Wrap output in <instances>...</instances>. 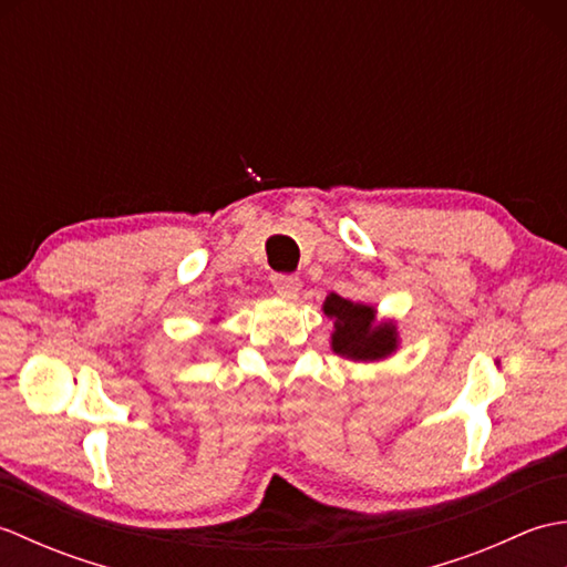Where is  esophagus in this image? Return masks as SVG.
<instances>
[{"label": "esophagus", "mask_w": 567, "mask_h": 567, "mask_svg": "<svg viewBox=\"0 0 567 567\" xmlns=\"http://www.w3.org/2000/svg\"><path fill=\"white\" fill-rule=\"evenodd\" d=\"M275 292L282 299H295L299 292V277L295 275H272Z\"/></svg>", "instance_id": "1"}]
</instances>
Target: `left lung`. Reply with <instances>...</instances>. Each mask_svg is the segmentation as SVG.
<instances>
[{
  "label": "left lung",
  "instance_id": "left-lung-1",
  "mask_svg": "<svg viewBox=\"0 0 567 567\" xmlns=\"http://www.w3.org/2000/svg\"><path fill=\"white\" fill-rule=\"evenodd\" d=\"M323 311L333 321L331 348L339 355L353 360H380L396 348V331L392 323H375V309L355 305L351 299L329 295Z\"/></svg>",
  "mask_w": 567,
  "mask_h": 567
}]
</instances>
